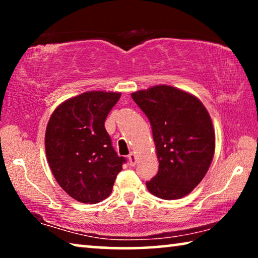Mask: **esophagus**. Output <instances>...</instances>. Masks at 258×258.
Returning <instances> with one entry per match:
<instances>
[{"instance_id":"esophagus-1","label":"esophagus","mask_w":258,"mask_h":258,"mask_svg":"<svg viewBox=\"0 0 258 258\" xmlns=\"http://www.w3.org/2000/svg\"><path fill=\"white\" fill-rule=\"evenodd\" d=\"M128 160H130L131 166H135V164H137V157H135L134 152H131L128 155Z\"/></svg>"}]
</instances>
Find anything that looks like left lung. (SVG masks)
<instances>
[{"mask_svg": "<svg viewBox=\"0 0 258 258\" xmlns=\"http://www.w3.org/2000/svg\"><path fill=\"white\" fill-rule=\"evenodd\" d=\"M150 121L159 169L147 181L156 197H184L206 175L215 151L211 116L195 95L168 85L132 93Z\"/></svg>", "mask_w": 258, "mask_h": 258, "instance_id": "left-lung-1", "label": "left lung"}]
</instances>
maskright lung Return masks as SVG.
Returning <instances> with one entry per match:
<instances>
[{
  "label": "right lung",
  "mask_w": 258,
  "mask_h": 258,
  "mask_svg": "<svg viewBox=\"0 0 258 258\" xmlns=\"http://www.w3.org/2000/svg\"><path fill=\"white\" fill-rule=\"evenodd\" d=\"M119 98L116 92H84L56 107L47 123L45 152L52 174L77 202L97 204L109 197L126 163L104 128Z\"/></svg>",
  "instance_id": "add662e5"
}]
</instances>
